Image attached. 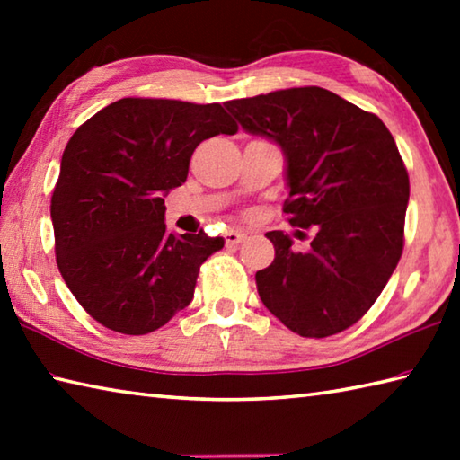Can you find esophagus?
Returning <instances> with one entry per match:
<instances>
[{"instance_id": "34e87169", "label": "esophagus", "mask_w": 460, "mask_h": 460, "mask_svg": "<svg viewBox=\"0 0 460 460\" xmlns=\"http://www.w3.org/2000/svg\"><path fill=\"white\" fill-rule=\"evenodd\" d=\"M245 239H247L245 233H241V231H229L227 235H225V243H227V247H235V245L241 243V241H245Z\"/></svg>"}]
</instances>
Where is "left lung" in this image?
<instances>
[{
    "instance_id": "1",
    "label": "left lung",
    "mask_w": 460,
    "mask_h": 460,
    "mask_svg": "<svg viewBox=\"0 0 460 460\" xmlns=\"http://www.w3.org/2000/svg\"><path fill=\"white\" fill-rule=\"evenodd\" d=\"M249 134L286 155L288 223L308 229V252L270 231L276 258L255 274L260 298L300 337L353 326L392 278L403 249L408 170L377 115L321 87H294L227 101Z\"/></svg>"
}]
</instances>
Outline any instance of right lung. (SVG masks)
<instances>
[{"label":"right lung","instance_id":"add662e5","mask_svg":"<svg viewBox=\"0 0 460 460\" xmlns=\"http://www.w3.org/2000/svg\"><path fill=\"white\" fill-rule=\"evenodd\" d=\"M235 131L219 103L126 97L68 139L50 200L54 252L97 323L147 334L190 305L202 261L225 241L166 233L164 197L186 181L200 142Z\"/></svg>","mask_w":460,"mask_h":460}]
</instances>
